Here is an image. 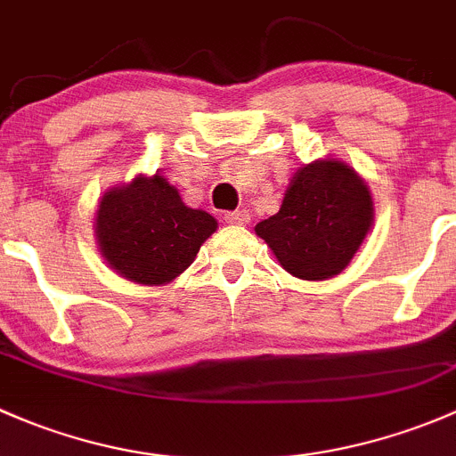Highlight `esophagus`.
I'll use <instances>...</instances> for the list:
<instances>
[{
	"label": "esophagus",
	"mask_w": 456,
	"mask_h": 456,
	"mask_svg": "<svg viewBox=\"0 0 456 456\" xmlns=\"http://www.w3.org/2000/svg\"><path fill=\"white\" fill-rule=\"evenodd\" d=\"M224 219L232 224V226H246L250 222V213L248 210H230V213L224 215Z\"/></svg>",
	"instance_id": "obj_1"
}]
</instances>
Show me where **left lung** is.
I'll list each match as a JSON object with an SVG mask.
<instances>
[{
	"label": "left lung",
	"mask_w": 456,
	"mask_h": 456,
	"mask_svg": "<svg viewBox=\"0 0 456 456\" xmlns=\"http://www.w3.org/2000/svg\"><path fill=\"white\" fill-rule=\"evenodd\" d=\"M373 217V197L360 173L338 158H321L294 173L279 213L255 232L289 274L327 281L346 270Z\"/></svg>",
	"instance_id": "8db88e82"
}]
</instances>
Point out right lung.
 I'll return each instance as SVG.
<instances>
[{
  "label": "right lung",
  "instance_id": "obj_1",
  "mask_svg": "<svg viewBox=\"0 0 456 456\" xmlns=\"http://www.w3.org/2000/svg\"><path fill=\"white\" fill-rule=\"evenodd\" d=\"M217 219L191 208L162 173L111 186L98 201L94 237L107 265L138 285H167L195 261Z\"/></svg>",
  "mask_w": 456,
  "mask_h": 456
}]
</instances>
